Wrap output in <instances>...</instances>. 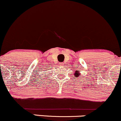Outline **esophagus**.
Here are the masks:
<instances>
[{
	"instance_id": "34e87169",
	"label": "esophagus",
	"mask_w": 121,
	"mask_h": 121,
	"mask_svg": "<svg viewBox=\"0 0 121 121\" xmlns=\"http://www.w3.org/2000/svg\"><path fill=\"white\" fill-rule=\"evenodd\" d=\"M59 65H60V66H63V65H64V63H62V62H60V63H59Z\"/></svg>"
}]
</instances>
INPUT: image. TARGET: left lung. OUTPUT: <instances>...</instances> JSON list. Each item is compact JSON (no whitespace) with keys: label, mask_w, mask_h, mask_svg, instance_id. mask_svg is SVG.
Returning <instances> with one entry per match:
<instances>
[{"label":"left lung","mask_w":121,"mask_h":121,"mask_svg":"<svg viewBox=\"0 0 121 121\" xmlns=\"http://www.w3.org/2000/svg\"><path fill=\"white\" fill-rule=\"evenodd\" d=\"M79 73L78 71H76V72H75V76H77V77H78V76H79V73Z\"/></svg>","instance_id":"8db88e82"}]
</instances>
